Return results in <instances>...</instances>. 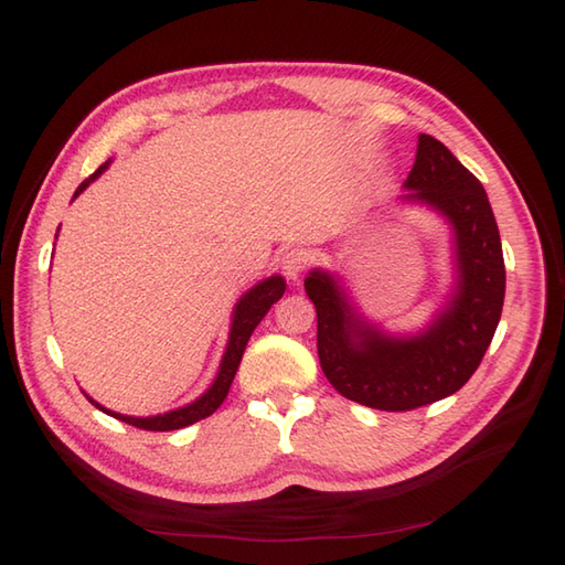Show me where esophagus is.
<instances>
[{
    "label": "esophagus",
    "instance_id": "34e87169",
    "mask_svg": "<svg viewBox=\"0 0 565 565\" xmlns=\"http://www.w3.org/2000/svg\"><path fill=\"white\" fill-rule=\"evenodd\" d=\"M279 264H281V271L289 276V279L296 281L298 276L306 271L308 257H306L303 249H286L284 255H281V259H279Z\"/></svg>",
    "mask_w": 565,
    "mask_h": 565
}]
</instances>
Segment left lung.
<instances>
[{"mask_svg":"<svg viewBox=\"0 0 565 565\" xmlns=\"http://www.w3.org/2000/svg\"><path fill=\"white\" fill-rule=\"evenodd\" d=\"M403 201L425 203L454 231L456 281L417 334H388L356 313L338 276L313 269L306 294L318 313L322 374L359 405L403 413L437 403L473 376L505 301V259L483 184L437 138L419 134Z\"/></svg>","mask_w":565,"mask_h":565,"instance_id":"8db88e82","label":"left lung"}]
</instances>
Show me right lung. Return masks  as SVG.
Wrapping results in <instances>:
<instances>
[{
	"instance_id": "right-lung-1",
	"label": "right lung",
	"mask_w": 565,
	"mask_h": 565,
	"mask_svg": "<svg viewBox=\"0 0 565 565\" xmlns=\"http://www.w3.org/2000/svg\"><path fill=\"white\" fill-rule=\"evenodd\" d=\"M106 167H109V162H104L99 170L94 172L89 179H84V182L75 191V199L94 182V179L102 177V172L106 170ZM284 291H286V281L281 279V276H269V279H264L257 286H252V289L243 298H239L235 310H233L231 340H227L223 362H221V369H218V376H215V381L211 383V388L203 393L201 398H196L194 403H189L184 407H177V411H170V413H164V415L130 417V415L106 411V407H102L99 403H94L92 398L89 401L97 405L102 413L111 415L116 419H121V423H128V425L140 427V429H150V431L182 429V427H189V425L199 423V419H203V417L213 415L221 407V403L225 401L227 391H231V383H233V379L237 374L239 359H243V352H245V347H247L249 334L255 332V328L259 326V320L267 316V310L276 301H279V298L284 296Z\"/></svg>"
}]
</instances>
